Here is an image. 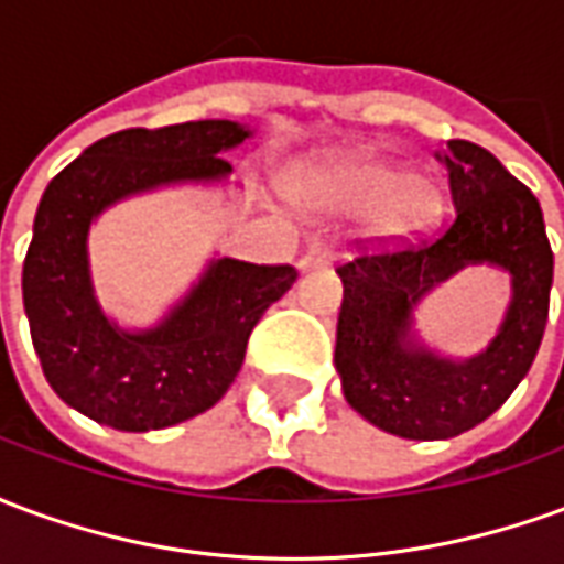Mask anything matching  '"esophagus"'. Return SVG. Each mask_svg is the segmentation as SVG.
I'll use <instances>...</instances> for the list:
<instances>
[{
  "label": "esophagus",
  "mask_w": 564,
  "mask_h": 564,
  "mask_svg": "<svg viewBox=\"0 0 564 564\" xmlns=\"http://www.w3.org/2000/svg\"><path fill=\"white\" fill-rule=\"evenodd\" d=\"M332 259H335V247H332L329 241H311V247H307L305 253H302V259H299V265L305 271L326 269Z\"/></svg>",
  "instance_id": "34e87169"
}]
</instances>
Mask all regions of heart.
Returning <instances> with one entry per match:
<instances>
[{
	"mask_svg": "<svg viewBox=\"0 0 564 564\" xmlns=\"http://www.w3.org/2000/svg\"><path fill=\"white\" fill-rule=\"evenodd\" d=\"M326 196L335 208L366 214L368 235L387 241L425 232L441 214L435 181L378 160L341 165L329 177Z\"/></svg>",
	"mask_w": 564,
	"mask_h": 564,
	"instance_id": "obj_1",
	"label": "heart"
}]
</instances>
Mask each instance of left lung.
Returning <instances> with one entry per match:
<instances>
[{"instance_id":"1","label":"left lung","mask_w":564,"mask_h":564,"mask_svg":"<svg viewBox=\"0 0 564 564\" xmlns=\"http://www.w3.org/2000/svg\"><path fill=\"white\" fill-rule=\"evenodd\" d=\"M447 169L449 217L416 241L359 238L344 259L335 368L354 411L383 432L437 441L468 432L508 402L544 338L553 250L532 189L474 141L437 150ZM465 261H496L514 274V302L497 341L468 364H447L406 344L419 295Z\"/></svg>"}]
</instances>
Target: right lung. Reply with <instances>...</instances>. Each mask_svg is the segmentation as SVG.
<instances>
[{
	"label": "right lung",
	"mask_w": 564,
	"mask_h": 564,
	"mask_svg": "<svg viewBox=\"0 0 564 564\" xmlns=\"http://www.w3.org/2000/svg\"><path fill=\"white\" fill-rule=\"evenodd\" d=\"M250 132L232 120H189L105 135L44 189L23 259V307L47 383L66 404L120 432L205 414L232 387L247 338L299 271L220 259L160 329H115L93 299L90 220L117 198L172 181L232 172L220 150Z\"/></svg>",
	"instance_id": "obj_1"
}]
</instances>
